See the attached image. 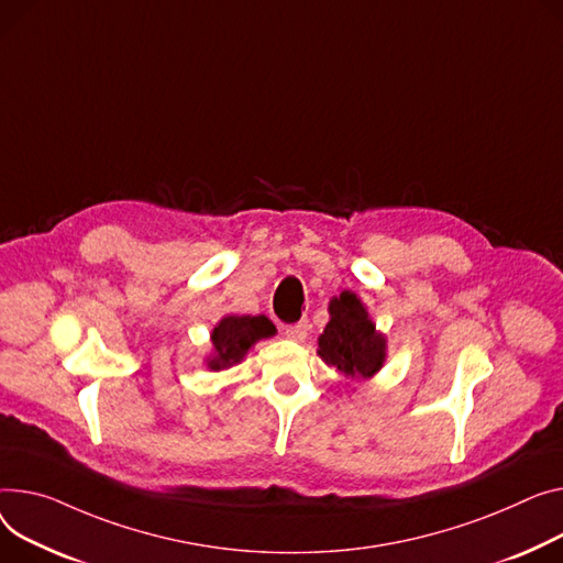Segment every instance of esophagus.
<instances>
[{
	"instance_id": "1",
	"label": "esophagus",
	"mask_w": 563,
	"mask_h": 563,
	"mask_svg": "<svg viewBox=\"0 0 563 563\" xmlns=\"http://www.w3.org/2000/svg\"><path fill=\"white\" fill-rule=\"evenodd\" d=\"M285 334L289 336V340H294V342H303L306 336H308V321L287 325V328H285Z\"/></svg>"
}]
</instances>
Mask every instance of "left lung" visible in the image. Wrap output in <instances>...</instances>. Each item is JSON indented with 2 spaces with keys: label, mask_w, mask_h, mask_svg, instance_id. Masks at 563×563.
I'll return each mask as SVG.
<instances>
[{
  "label": "left lung",
  "mask_w": 563,
  "mask_h": 563,
  "mask_svg": "<svg viewBox=\"0 0 563 563\" xmlns=\"http://www.w3.org/2000/svg\"><path fill=\"white\" fill-rule=\"evenodd\" d=\"M328 314L317 340L319 357L355 383L376 376L387 362V334L373 323L362 298L344 289L330 298Z\"/></svg>",
  "instance_id": "1"
}]
</instances>
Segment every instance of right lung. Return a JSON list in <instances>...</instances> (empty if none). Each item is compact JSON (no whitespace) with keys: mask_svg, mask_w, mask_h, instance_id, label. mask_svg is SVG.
<instances>
[{"mask_svg":"<svg viewBox=\"0 0 563 563\" xmlns=\"http://www.w3.org/2000/svg\"><path fill=\"white\" fill-rule=\"evenodd\" d=\"M274 334L276 325L265 314H227L210 332L212 351L203 362L210 371L231 368L240 364L260 340H269Z\"/></svg>","mask_w":563,"mask_h":563,"instance_id":"add662e5","label":"right lung"}]
</instances>
